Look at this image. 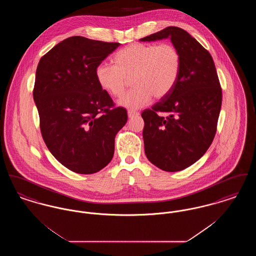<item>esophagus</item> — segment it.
<instances>
[{
    "instance_id": "obj_1",
    "label": "esophagus",
    "mask_w": 256,
    "mask_h": 256,
    "mask_svg": "<svg viewBox=\"0 0 256 256\" xmlns=\"http://www.w3.org/2000/svg\"><path fill=\"white\" fill-rule=\"evenodd\" d=\"M139 115V112L135 111V110H128V118H134L135 116H138Z\"/></svg>"
}]
</instances>
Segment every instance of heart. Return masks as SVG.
<instances>
[{
  "label": "heart",
  "instance_id": "obj_1",
  "mask_svg": "<svg viewBox=\"0 0 256 256\" xmlns=\"http://www.w3.org/2000/svg\"><path fill=\"white\" fill-rule=\"evenodd\" d=\"M114 66L102 64L96 69L100 86L112 97H120L132 80L134 88L118 104L128 110L148 106L152 98L167 97L176 84L182 70V56L170 43H134L118 50Z\"/></svg>",
  "mask_w": 256,
  "mask_h": 256
}]
</instances>
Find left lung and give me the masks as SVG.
I'll list each match as a JSON object with an SVG mask.
<instances>
[{
	"label": "left lung",
	"instance_id": "left-lung-1",
	"mask_svg": "<svg viewBox=\"0 0 256 256\" xmlns=\"http://www.w3.org/2000/svg\"><path fill=\"white\" fill-rule=\"evenodd\" d=\"M170 38L182 56V70L174 90L141 114L148 159L166 172L184 170L200 158L212 144L222 106V88L211 54L194 37L168 26L141 38ZM160 112H166L167 116Z\"/></svg>",
	"mask_w": 256,
	"mask_h": 256
}]
</instances>
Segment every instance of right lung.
Here are the masks:
<instances>
[{
  "instance_id": "right-lung-1",
  "label": "right lung",
  "mask_w": 256,
  "mask_h": 256,
  "mask_svg": "<svg viewBox=\"0 0 256 256\" xmlns=\"http://www.w3.org/2000/svg\"><path fill=\"white\" fill-rule=\"evenodd\" d=\"M120 46L82 36L60 42L38 63L34 100L40 130L50 154L63 166L90 174L113 158L114 140L128 121L98 84L96 69Z\"/></svg>"
}]
</instances>
